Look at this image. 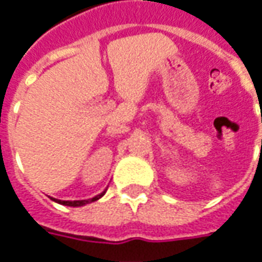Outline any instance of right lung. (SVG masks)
<instances>
[{"mask_svg":"<svg viewBox=\"0 0 262 262\" xmlns=\"http://www.w3.org/2000/svg\"><path fill=\"white\" fill-rule=\"evenodd\" d=\"M103 193H105V191H103L102 193H99V195H97V196L91 198V199H86V201H60V199H53L54 202L60 203V205H67V206H82V205H86V203H91L94 202V201H98L99 198L102 196Z\"/></svg>","mask_w":262,"mask_h":262,"instance_id":"obj_1","label":"right lung"}]
</instances>
